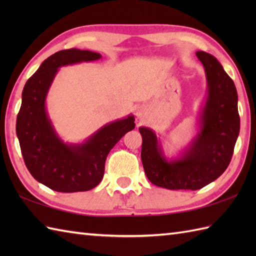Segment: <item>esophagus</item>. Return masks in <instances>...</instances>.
<instances>
[{
    "instance_id": "1",
    "label": "esophagus",
    "mask_w": 256,
    "mask_h": 256,
    "mask_svg": "<svg viewBox=\"0 0 256 256\" xmlns=\"http://www.w3.org/2000/svg\"><path fill=\"white\" fill-rule=\"evenodd\" d=\"M136 116H138V118H142L143 116V110H138V113H136Z\"/></svg>"
}]
</instances>
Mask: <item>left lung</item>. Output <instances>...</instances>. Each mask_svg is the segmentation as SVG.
<instances>
[{
	"mask_svg": "<svg viewBox=\"0 0 256 256\" xmlns=\"http://www.w3.org/2000/svg\"><path fill=\"white\" fill-rule=\"evenodd\" d=\"M196 55L204 67L208 96L200 113L199 133L180 158L167 160L156 134L148 128H138L146 176L170 190H198L220 177L230 164L240 132L234 82L216 57L204 52Z\"/></svg>",
	"mask_w": 256,
	"mask_h": 256,
	"instance_id": "1",
	"label": "left lung"
}]
</instances>
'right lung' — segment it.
<instances>
[{"mask_svg": "<svg viewBox=\"0 0 256 256\" xmlns=\"http://www.w3.org/2000/svg\"><path fill=\"white\" fill-rule=\"evenodd\" d=\"M94 52L70 48L45 59L27 80L16 118V134L27 170L37 182L59 192H86L100 184L108 154L125 133L135 128L128 116L101 128L82 144H66L54 130L46 111V96L58 68L98 60Z\"/></svg>", "mask_w": 256, "mask_h": 256, "instance_id": "right-lung-1", "label": "right lung"}]
</instances>
